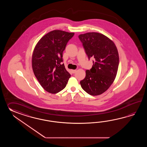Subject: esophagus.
I'll return each mask as SVG.
<instances>
[{
  "label": "esophagus",
  "instance_id": "1",
  "mask_svg": "<svg viewBox=\"0 0 147 147\" xmlns=\"http://www.w3.org/2000/svg\"><path fill=\"white\" fill-rule=\"evenodd\" d=\"M71 71H72L73 74H75V72H76V71H77V70H72Z\"/></svg>",
  "mask_w": 147,
  "mask_h": 147
}]
</instances>
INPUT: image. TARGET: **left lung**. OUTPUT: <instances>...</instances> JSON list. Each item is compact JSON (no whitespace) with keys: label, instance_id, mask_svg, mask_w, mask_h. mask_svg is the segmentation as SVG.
<instances>
[{"label":"left lung","instance_id":"left-lung-1","mask_svg":"<svg viewBox=\"0 0 147 147\" xmlns=\"http://www.w3.org/2000/svg\"><path fill=\"white\" fill-rule=\"evenodd\" d=\"M79 38L89 59L94 58L92 68L86 71V77L80 83L81 87L91 96L103 94L116 78L119 57L116 45L109 38L98 32L80 34Z\"/></svg>","mask_w":147,"mask_h":147}]
</instances>
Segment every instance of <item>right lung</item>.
Wrapping results in <instances>:
<instances>
[{"label": "right lung", "mask_w": 147, "mask_h": 147, "mask_svg": "<svg viewBox=\"0 0 147 147\" xmlns=\"http://www.w3.org/2000/svg\"><path fill=\"white\" fill-rule=\"evenodd\" d=\"M74 32L55 30L38 42L32 55V68L41 87L51 94L63 89L71 75L63 62V53Z\"/></svg>", "instance_id": "add662e5"}]
</instances>
